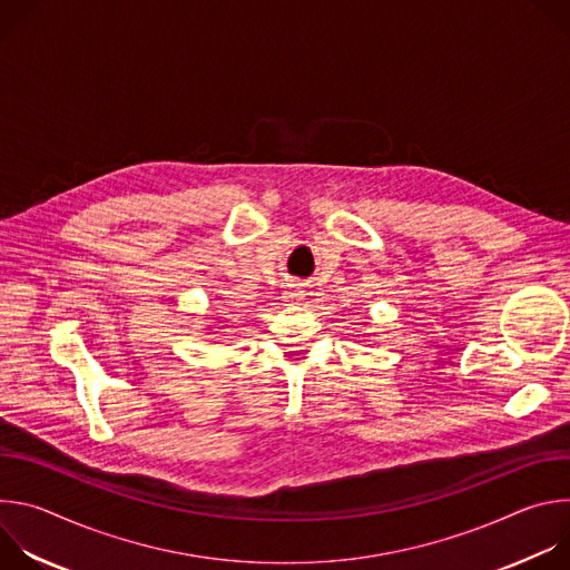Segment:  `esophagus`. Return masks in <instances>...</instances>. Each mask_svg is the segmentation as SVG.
Returning <instances> with one entry per match:
<instances>
[{"instance_id": "esophagus-1", "label": "esophagus", "mask_w": 570, "mask_h": 570, "mask_svg": "<svg viewBox=\"0 0 570 570\" xmlns=\"http://www.w3.org/2000/svg\"><path fill=\"white\" fill-rule=\"evenodd\" d=\"M302 295H304V293H302L299 288H291V291L284 295V299H286V302H291V304H295V302H299V299H302Z\"/></svg>"}]
</instances>
